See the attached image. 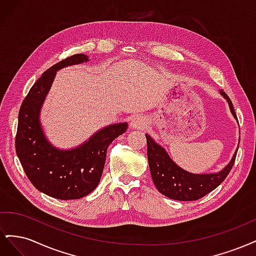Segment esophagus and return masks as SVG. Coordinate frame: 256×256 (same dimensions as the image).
Masks as SVG:
<instances>
[{
	"mask_svg": "<svg viewBox=\"0 0 256 256\" xmlns=\"http://www.w3.org/2000/svg\"><path fill=\"white\" fill-rule=\"evenodd\" d=\"M146 126L145 118L141 115H136L134 118L131 120V127L134 129H143Z\"/></svg>",
	"mask_w": 256,
	"mask_h": 256,
	"instance_id": "1",
	"label": "esophagus"
}]
</instances>
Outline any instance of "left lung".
<instances>
[{
  "mask_svg": "<svg viewBox=\"0 0 256 256\" xmlns=\"http://www.w3.org/2000/svg\"><path fill=\"white\" fill-rule=\"evenodd\" d=\"M220 92L228 100L232 113L237 118L230 97L223 90ZM146 141L147 159L154 186L162 194L176 200H196L214 190L230 172L238 150L237 148L230 164L219 173L192 174L178 166L170 158L164 148L154 142L148 134H146Z\"/></svg>",
  "mask_w": 256,
  "mask_h": 256,
  "instance_id": "8db88e82",
  "label": "left lung"
}]
</instances>
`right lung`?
Here are the masks:
<instances>
[{
	"label": "right lung",
	"instance_id": "1",
	"mask_svg": "<svg viewBox=\"0 0 256 256\" xmlns=\"http://www.w3.org/2000/svg\"><path fill=\"white\" fill-rule=\"evenodd\" d=\"M88 60L79 53L50 67L30 88L19 111L14 145L21 166L37 190L58 200L81 198L96 189L108 146L128 128L126 122L108 126L72 150H60L47 141L38 118L56 70Z\"/></svg>",
	"mask_w": 256,
	"mask_h": 256
}]
</instances>
